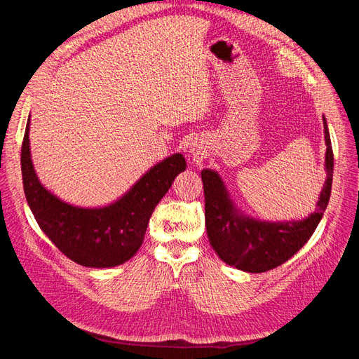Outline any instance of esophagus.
<instances>
[{
    "mask_svg": "<svg viewBox=\"0 0 359 359\" xmlns=\"http://www.w3.org/2000/svg\"><path fill=\"white\" fill-rule=\"evenodd\" d=\"M198 154H199V153H198Z\"/></svg>",
    "mask_w": 359,
    "mask_h": 359,
    "instance_id": "34e87169",
    "label": "esophagus"
}]
</instances>
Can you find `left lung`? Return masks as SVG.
Masks as SVG:
<instances>
[{"mask_svg":"<svg viewBox=\"0 0 359 359\" xmlns=\"http://www.w3.org/2000/svg\"><path fill=\"white\" fill-rule=\"evenodd\" d=\"M327 142V181L316 211L301 222H257L238 214L217 172L203 169L201 177L205 194V226L210 244L223 262L247 273H265L285 264L306 244L322 219L331 196L334 154L327 119L323 118Z\"/></svg>","mask_w":359,"mask_h":359,"instance_id":"obj_1","label":"left lung"}]
</instances>
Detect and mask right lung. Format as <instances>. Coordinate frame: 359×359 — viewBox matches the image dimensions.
Wrapping results in <instances>:
<instances>
[{"mask_svg":"<svg viewBox=\"0 0 359 359\" xmlns=\"http://www.w3.org/2000/svg\"><path fill=\"white\" fill-rule=\"evenodd\" d=\"M29 119L25 127L20 168L24 191L40 229L73 262L111 268L133 257L145 238L149 217L186 170V158L173 154L149 169L128 193L104 208H78L53 196L41 186L29 154Z\"/></svg>","mask_w":359,"mask_h":359,"instance_id":"1","label":"right lung"}]
</instances>
